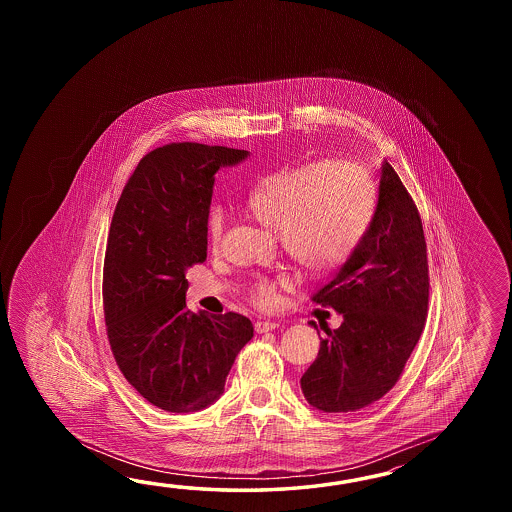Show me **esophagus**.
I'll return each instance as SVG.
<instances>
[{"mask_svg": "<svg viewBox=\"0 0 512 512\" xmlns=\"http://www.w3.org/2000/svg\"><path fill=\"white\" fill-rule=\"evenodd\" d=\"M280 324L278 322H271V320H260V322H256L254 324V329H256V333H269L272 329H278Z\"/></svg>", "mask_w": 512, "mask_h": 512, "instance_id": "esophagus-1", "label": "esophagus"}]
</instances>
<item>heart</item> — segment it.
<instances>
[{
    "instance_id": "obj_1",
    "label": "heart",
    "mask_w": 512,
    "mask_h": 512,
    "mask_svg": "<svg viewBox=\"0 0 512 512\" xmlns=\"http://www.w3.org/2000/svg\"><path fill=\"white\" fill-rule=\"evenodd\" d=\"M245 208L263 227L282 234L283 249L302 269L329 272L357 251L377 208V190L359 166L315 161L263 175L245 197ZM225 218L214 210L208 241L218 245ZM256 300L271 305V283H260Z\"/></svg>"
}]
</instances>
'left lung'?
<instances>
[{
	"instance_id": "obj_1",
	"label": "left lung",
	"mask_w": 512,
	"mask_h": 512,
	"mask_svg": "<svg viewBox=\"0 0 512 512\" xmlns=\"http://www.w3.org/2000/svg\"><path fill=\"white\" fill-rule=\"evenodd\" d=\"M428 287L419 212L392 164L382 161L370 229L313 298L344 320L333 331L324 327L318 357L300 379L305 401L327 414L357 412L390 392L423 333Z\"/></svg>"
}]
</instances>
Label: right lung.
Returning <instances> with one entry per match:
<instances>
[{
    "label": "right lung",
    "mask_w": 512,
    "mask_h": 512,
    "mask_svg": "<svg viewBox=\"0 0 512 512\" xmlns=\"http://www.w3.org/2000/svg\"><path fill=\"white\" fill-rule=\"evenodd\" d=\"M251 153L174 142L144 155L120 194L104 258L109 346L126 381L153 406L190 414L225 390L247 316L186 307V271L207 260V221L216 172Z\"/></svg>",
    "instance_id": "1"
}]
</instances>
